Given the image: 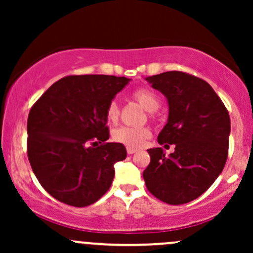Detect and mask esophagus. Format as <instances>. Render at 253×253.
Instances as JSON below:
<instances>
[{
	"label": "esophagus",
	"mask_w": 253,
	"mask_h": 253,
	"mask_svg": "<svg viewBox=\"0 0 253 253\" xmlns=\"http://www.w3.org/2000/svg\"><path fill=\"white\" fill-rule=\"evenodd\" d=\"M136 152V149H134V147H127V153L128 155H133V153Z\"/></svg>",
	"instance_id": "obj_1"
}]
</instances>
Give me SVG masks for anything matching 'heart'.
Masks as SVG:
<instances>
[{"instance_id": "heart-1", "label": "heart", "mask_w": 253, "mask_h": 253, "mask_svg": "<svg viewBox=\"0 0 253 253\" xmlns=\"http://www.w3.org/2000/svg\"><path fill=\"white\" fill-rule=\"evenodd\" d=\"M132 97L138 101L145 109L150 112L151 118H156V110L161 107V97L149 88H139L133 91ZM120 115V107L117 101H110L106 109V117L110 123H115ZM151 136V130L149 127H130L123 126L120 128L115 129L113 133V139L118 143L126 145L128 147H140L145 144Z\"/></svg>"}]
</instances>
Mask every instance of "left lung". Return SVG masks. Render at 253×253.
<instances>
[{"label": "left lung", "instance_id": "obj_1", "mask_svg": "<svg viewBox=\"0 0 253 253\" xmlns=\"http://www.w3.org/2000/svg\"><path fill=\"white\" fill-rule=\"evenodd\" d=\"M169 102L168 124L158 135L161 145L175 144L165 156L150 149L143 177L149 191L168 205H183L202 195L221 173L228 156V110L206 81L182 71L146 78ZM169 146V145H165Z\"/></svg>", "mask_w": 253, "mask_h": 253}]
</instances>
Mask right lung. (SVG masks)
Listing matches in <instances>:
<instances>
[{
    "label": "right lung",
    "mask_w": 253,
    "mask_h": 253,
    "mask_svg": "<svg viewBox=\"0 0 253 253\" xmlns=\"http://www.w3.org/2000/svg\"><path fill=\"white\" fill-rule=\"evenodd\" d=\"M130 80L108 75L60 78L32 106L27 156L42 187L58 201L86 207L108 191L126 147L106 143V109Z\"/></svg>",
    "instance_id": "obj_1"
}]
</instances>
